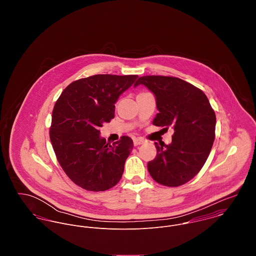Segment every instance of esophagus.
Masks as SVG:
<instances>
[{
	"label": "esophagus",
	"instance_id": "34e87169",
	"mask_svg": "<svg viewBox=\"0 0 256 256\" xmlns=\"http://www.w3.org/2000/svg\"><path fill=\"white\" fill-rule=\"evenodd\" d=\"M142 144H144V140L143 139H134V146H140V145H142Z\"/></svg>",
	"mask_w": 256,
	"mask_h": 256
}]
</instances>
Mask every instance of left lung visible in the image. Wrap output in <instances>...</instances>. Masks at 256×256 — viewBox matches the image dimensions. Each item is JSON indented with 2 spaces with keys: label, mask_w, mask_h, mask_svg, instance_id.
<instances>
[{
  "label": "left lung",
  "mask_w": 256,
  "mask_h": 256,
  "mask_svg": "<svg viewBox=\"0 0 256 256\" xmlns=\"http://www.w3.org/2000/svg\"><path fill=\"white\" fill-rule=\"evenodd\" d=\"M144 84L156 96L152 124L172 126L170 145L156 148L148 170L154 182L176 187L191 180L206 162L215 140L216 114L206 94L193 84L176 76H144L135 86Z\"/></svg>",
  "instance_id": "1"
}]
</instances>
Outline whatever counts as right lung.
Returning <instances> with one entry per match:
<instances>
[{
    "instance_id": "right-lung-1",
    "label": "right lung",
    "mask_w": 256,
    "mask_h": 256,
    "mask_svg": "<svg viewBox=\"0 0 256 256\" xmlns=\"http://www.w3.org/2000/svg\"><path fill=\"white\" fill-rule=\"evenodd\" d=\"M138 78L137 74H94L70 84L56 102L50 140L56 158L69 178L88 191L115 186L133 150V141L122 136L110 145L100 128L114 117L115 102Z\"/></svg>"
}]
</instances>
